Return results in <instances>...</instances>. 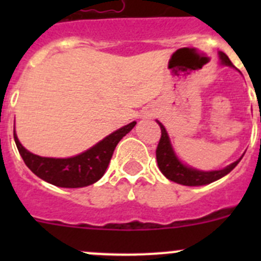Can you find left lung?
Returning a JSON list of instances; mask_svg holds the SVG:
<instances>
[{
  "instance_id": "left-lung-1",
  "label": "left lung",
  "mask_w": 261,
  "mask_h": 261,
  "mask_svg": "<svg viewBox=\"0 0 261 261\" xmlns=\"http://www.w3.org/2000/svg\"><path fill=\"white\" fill-rule=\"evenodd\" d=\"M220 59L221 62L225 65L234 66L229 57L226 56L223 52H220ZM158 124L161 126L162 135H161V140H159L158 146H156V162H158L159 170L162 171V174L167 177L168 180L175 181L177 184H183V186H205V184L213 183V181L227 175L235 166L241 162L242 156L227 167L222 168V170H217V171H199V170H195L192 167H188V166L183 165L175 155L165 126L159 121Z\"/></svg>"
}]
</instances>
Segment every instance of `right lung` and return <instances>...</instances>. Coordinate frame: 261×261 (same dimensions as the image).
<instances>
[{
	"label": "right lung",
	"instance_id": "add662e5",
	"mask_svg": "<svg viewBox=\"0 0 261 261\" xmlns=\"http://www.w3.org/2000/svg\"><path fill=\"white\" fill-rule=\"evenodd\" d=\"M135 125L136 121H132L103 138L91 149L71 158H45L30 153L20 145L15 130L14 141L26 166L36 176L62 188H80L94 184L105 175L116 145Z\"/></svg>",
	"mask_w": 261,
	"mask_h": 261
}]
</instances>
